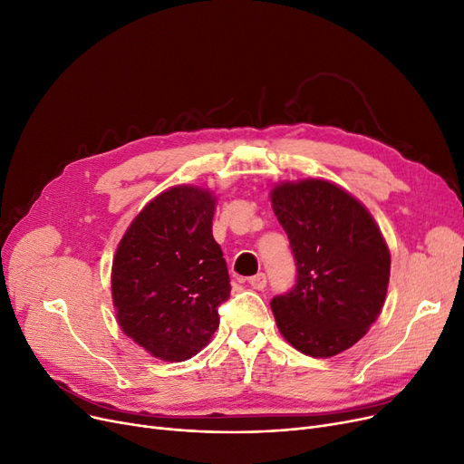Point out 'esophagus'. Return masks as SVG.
<instances>
[{"label":"esophagus","mask_w":464,"mask_h":464,"mask_svg":"<svg viewBox=\"0 0 464 464\" xmlns=\"http://www.w3.org/2000/svg\"><path fill=\"white\" fill-rule=\"evenodd\" d=\"M248 285L254 288V290H264L267 286V276L264 273H257L254 276H250Z\"/></svg>","instance_id":"1"}]
</instances>
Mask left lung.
<instances>
[{
    "label": "left lung",
    "instance_id": "obj_1",
    "mask_svg": "<svg viewBox=\"0 0 464 464\" xmlns=\"http://www.w3.org/2000/svg\"><path fill=\"white\" fill-rule=\"evenodd\" d=\"M271 203L295 261V285L271 299L280 334L314 358L347 351L385 304L391 254L381 231L326 179L276 186Z\"/></svg>",
    "mask_w": 464,
    "mask_h": 464
}]
</instances>
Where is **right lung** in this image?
<instances>
[{"label":"right lung","mask_w":464,"mask_h":464,"mask_svg":"<svg viewBox=\"0 0 464 464\" xmlns=\"http://www.w3.org/2000/svg\"><path fill=\"white\" fill-rule=\"evenodd\" d=\"M214 197L179 186L155 197L121 238L111 269L119 326L151 356L182 362L203 349L231 294L212 237Z\"/></svg>","instance_id":"right-lung-1"}]
</instances>
